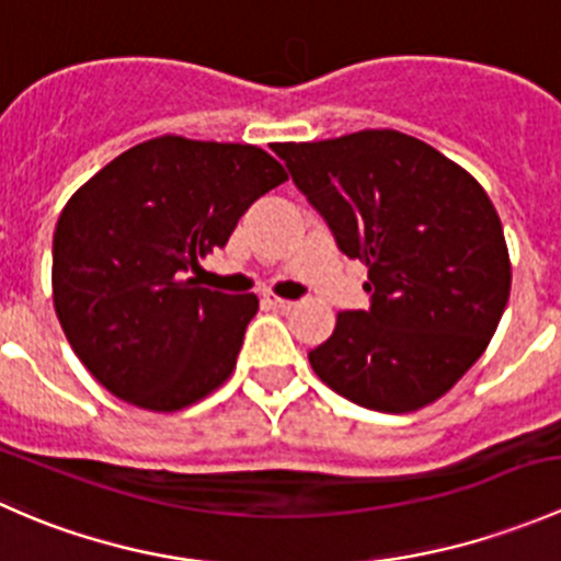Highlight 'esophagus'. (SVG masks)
I'll return each mask as SVG.
<instances>
[{
	"label": "esophagus",
	"instance_id": "1",
	"mask_svg": "<svg viewBox=\"0 0 561 561\" xmlns=\"http://www.w3.org/2000/svg\"><path fill=\"white\" fill-rule=\"evenodd\" d=\"M265 304L274 309H279V312H290V309H296V301H287V298H279L274 296V293H265Z\"/></svg>",
	"mask_w": 561,
	"mask_h": 561
}]
</instances>
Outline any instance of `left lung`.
Instances as JSON below:
<instances>
[{"instance_id": "8db88e82", "label": "left lung", "mask_w": 561, "mask_h": 561, "mask_svg": "<svg viewBox=\"0 0 561 561\" xmlns=\"http://www.w3.org/2000/svg\"><path fill=\"white\" fill-rule=\"evenodd\" d=\"M293 181L347 257L369 265L371 307L339 312L309 353L353 404L415 412L483 355L511 296V254L483 186L423 140L360 129L276 144Z\"/></svg>"}]
</instances>
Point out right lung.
Instances as JSON below:
<instances>
[{
    "instance_id": "right-lung-1",
    "label": "right lung",
    "mask_w": 561,
    "mask_h": 561,
    "mask_svg": "<svg viewBox=\"0 0 561 561\" xmlns=\"http://www.w3.org/2000/svg\"><path fill=\"white\" fill-rule=\"evenodd\" d=\"M287 181L249 144L160 135L94 173L54 233V309L72 353L127 404L179 412L236 369L257 296L206 290L190 271Z\"/></svg>"
}]
</instances>
